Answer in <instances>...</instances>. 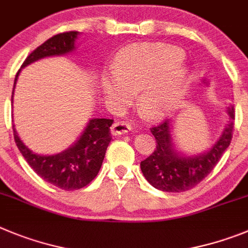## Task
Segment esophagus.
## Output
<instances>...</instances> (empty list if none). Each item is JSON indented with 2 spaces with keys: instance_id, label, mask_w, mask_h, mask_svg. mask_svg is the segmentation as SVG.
<instances>
[{
  "instance_id": "esophagus-1",
  "label": "esophagus",
  "mask_w": 248,
  "mask_h": 248,
  "mask_svg": "<svg viewBox=\"0 0 248 248\" xmlns=\"http://www.w3.org/2000/svg\"><path fill=\"white\" fill-rule=\"evenodd\" d=\"M131 131V126L126 122H115L111 127V133L113 136H120V135H124Z\"/></svg>"
}]
</instances>
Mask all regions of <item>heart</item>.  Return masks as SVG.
I'll return each mask as SVG.
<instances>
[{"label": "heart", "instance_id": "b5f03b06", "mask_svg": "<svg viewBox=\"0 0 248 248\" xmlns=\"http://www.w3.org/2000/svg\"><path fill=\"white\" fill-rule=\"evenodd\" d=\"M184 52L165 44H141L124 48L113 61V73L102 72L100 87L108 102L126 105L136 92L137 107L148 120L166 117L184 98L188 71Z\"/></svg>", "mask_w": 248, "mask_h": 248}]
</instances>
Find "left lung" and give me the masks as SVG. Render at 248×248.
Segmentation results:
<instances>
[{
  "label": "left lung",
  "mask_w": 248,
  "mask_h": 248,
  "mask_svg": "<svg viewBox=\"0 0 248 248\" xmlns=\"http://www.w3.org/2000/svg\"><path fill=\"white\" fill-rule=\"evenodd\" d=\"M226 113L227 124L218 140L200 154H185L176 148L172 139L171 120L154 127L151 132L156 139V150L140 163L148 184L165 192H182L199 185L215 169L231 143L234 126L232 105L226 108Z\"/></svg>",
  "instance_id": "obj_1"
}]
</instances>
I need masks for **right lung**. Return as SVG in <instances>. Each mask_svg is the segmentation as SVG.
<instances>
[{"instance_id": "obj_1", "label": "right lung", "mask_w": 248, "mask_h": 248, "mask_svg": "<svg viewBox=\"0 0 248 248\" xmlns=\"http://www.w3.org/2000/svg\"><path fill=\"white\" fill-rule=\"evenodd\" d=\"M79 32L71 31L56 34L48 38L46 42L34 49L33 52L25 60L22 67L38 61V60L52 57V56H64L76 51V41ZM21 70L15 77L14 90L11 101L14 103L15 87L20 76ZM113 120L108 118H91L88 120L85 130L78 139L68 148L55 155H38L30 150L21 141L14 126V137L17 147L25 157L31 169L40 177L48 184L60 187L66 191L79 189L88 185L97 176L102 166L105 154L111 142V127Z\"/></svg>"}]
</instances>
